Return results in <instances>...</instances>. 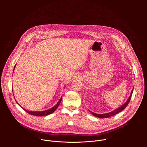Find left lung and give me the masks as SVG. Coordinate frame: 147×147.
I'll use <instances>...</instances> for the list:
<instances>
[{"instance_id":"1","label":"left lung","mask_w":147,"mask_h":147,"mask_svg":"<svg viewBox=\"0 0 147 147\" xmlns=\"http://www.w3.org/2000/svg\"><path fill=\"white\" fill-rule=\"evenodd\" d=\"M133 89H134V87L131 91V94L129 98V99H127V100L125 102L124 104H123L122 105L121 107H120L119 108L116 109L115 110L111 112H109V113H103V114H98V113H95L94 112H91L90 111V112L93 115V116H95V117H97L98 118H101V119H103V118H107V117H109L111 116H114L116 114H117L118 113L121 112L123 110H124L125 108L127 107V106L128 105V104L131 99V95H132V94H133Z\"/></svg>"}]
</instances>
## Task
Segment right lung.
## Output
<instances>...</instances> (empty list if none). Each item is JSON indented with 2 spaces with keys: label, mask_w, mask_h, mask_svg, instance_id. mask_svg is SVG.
<instances>
[{
  "label": "right lung",
  "mask_w": 147,
  "mask_h": 147,
  "mask_svg": "<svg viewBox=\"0 0 147 147\" xmlns=\"http://www.w3.org/2000/svg\"><path fill=\"white\" fill-rule=\"evenodd\" d=\"M15 67H16V66H15L14 67V70ZM61 99H62V98L61 97V98L59 99V100L58 101V102L53 107H52V108H51V109H48V110H47V111H40V112H39V111H27V110H26V109H24V108H23V109L26 112H27L28 113H29V114H30V115H34V116H47V115H49L52 113L53 112H55V111H56V109L57 108V107H59V105L60 102H61ZM15 100L16 101V99H15ZM16 102L17 103V104L18 105H20V107H21L20 105H19V103H18L17 101H16Z\"/></svg>",
  "instance_id": "1"
}]
</instances>
